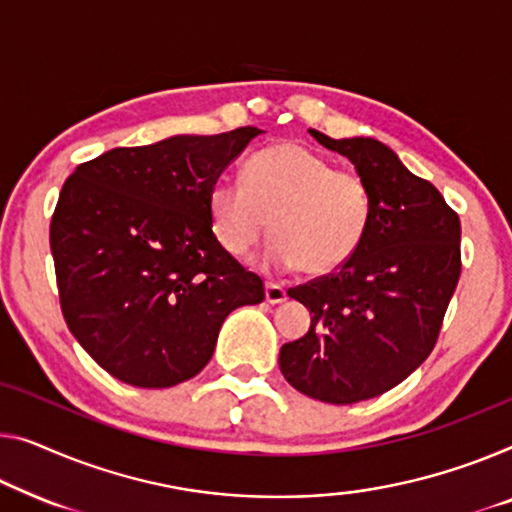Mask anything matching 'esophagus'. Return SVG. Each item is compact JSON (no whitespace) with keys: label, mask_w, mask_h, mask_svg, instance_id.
<instances>
[{"label":"esophagus","mask_w":512,"mask_h":512,"mask_svg":"<svg viewBox=\"0 0 512 512\" xmlns=\"http://www.w3.org/2000/svg\"><path fill=\"white\" fill-rule=\"evenodd\" d=\"M264 296H266V301H269V303H282L287 299V289L278 285V282H266Z\"/></svg>","instance_id":"obj_1"}]
</instances>
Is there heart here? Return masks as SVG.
Here are the masks:
<instances>
[{"instance_id":"1","label":"heart","mask_w":512,"mask_h":512,"mask_svg":"<svg viewBox=\"0 0 512 512\" xmlns=\"http://www.w3.org/2000/svg\"><path fill=\"white\" fill-rule=\"evenodd\" d=\"M375 216L361 174L335 170L329 158L299 142L271 144L243 165V183L220 179L209 190V220L220 246L246 255L271 230L273 269L312 276L338 271L363 246Z\"/></svg>"}]
</instances>
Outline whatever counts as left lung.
Wrapping results in <instances>:
<instances>
[{"instance_id":"1","label":"left lung","mask_w":512,"mask_h":512,"mask_svg":"<svg viewBox=\"0 0 512 512\" xmlns=\"http://www.w3.org/2000/svg\"><path fill=\"white\" fill-rule=\"evenodd\" d=\"M310 135L368 181L375 216L345 266L289 289L310 310V331L282 345L278 361L308 398L354 404L391 391L434 349L460 280V218L379 140Z\"/></svg>"}]
</instances>
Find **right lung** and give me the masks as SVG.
Masks as SVG:
<instances>
[{
    "label": "right lung",
    "mask_w": 512,
    "mask_h": 512,
    "mask_svg": "<svg viewBox=\"0 0 512 512\" xmlns=\"http://www.w3.org/2000/svg\"><path fill=\"white\" fill-rule=\"evenodd\" d=\"M172 135L75 167L50 223L61 312L105 372L170 388L211 361L225 317L264 282L220 246L209 190L257 137Z\"/></svg>",
    "instance_id": "1"
}]
</instances>
